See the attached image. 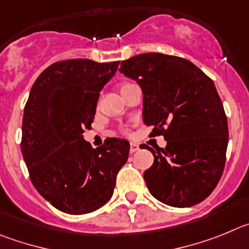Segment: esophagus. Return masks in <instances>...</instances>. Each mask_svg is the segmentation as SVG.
Here are the masks:
<instances>
[{
	"instance_id": "1",
	"label": "esophagus",
	"mask_w": 249,
	"mask_h": 249,
	"mask_svg": "<svg viewBox=\"0 0 249 249\" xmlns=\"http://www.w3.org/2000/svg\"><path fill=\"white\" fill-rule=\"evenodd\" d=\"M138 150H139V145L138 144H135V142H131V144H130V152H131V154L136 152Z\"/></svg>"
}]
</instances>
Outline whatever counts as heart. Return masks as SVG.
<instances>
[{
	"label": "heart",
	"instance_id": "1",
	"mask_svg": "<svg viewBox=\"0 0 249 249\" xmlns=\"http://www.w3.org/2000/svg\"><path fill=\"white\" fill-rule=\"evenodd\" d=\"M131 86V83H122V84H120L119 86V90H120V93H124V90L126 88H129V87Z\"/></svg>",
	"mask_w": 249,
	"mask_h": 249
}]
</instances>
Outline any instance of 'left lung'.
<instances>
[{
	"instance_id": "left-lung-1",
	"label": "left lung",
	"mask_w": 249,
	"mask_h": 249,
	"mask_svg": "<svg viewBox=\"0 0 249 249\" xmlns=\"http://www.w3.org/2000/svg\"><path fill=\"white\" fill-rule=\"evenodd\" d=\"M120 71L142 90V120L165 149H147L154 163L144 172L150 194L172 207L210 196L222 176L228 145L223 104L211 78L190 60L144 53L123 60Z\"/></svg>"
}]
</instances>
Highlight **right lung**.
I'll return each instance as SVG.
<instances>
[{
	"instance_id": "right-lung-1",
	"label": "right lung",
	"mask_w": 249,
	"mask_h": 249,
	"mask_svg": "<svg viewBox=\"0 0 249 249\" xmlns=\"http://www.w3.org/2000/svg\"><path fill=\"white\" fill-rule=\"evenodd\" d=\"M119 63L83 58L55 62L37 78L24 107L21 150L30 178L66 213H89L108 202L129 156L124 139H105L97 149L83 139L100 90Z\"/></svg>"
}]
</instances>
